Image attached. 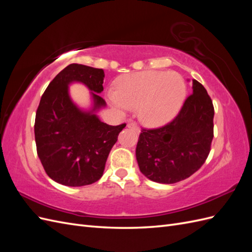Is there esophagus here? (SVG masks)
<instances>
[{
	"mask_svg": "<svg viewBox=\"0 0 252 252\" xmlns=\"http://www.w3.org/2000/svg\"><path fill=\"white\" fill-rule=\"evenodd\" d=\"M127 127L128 128H132V129H134V130L138 132V133H140V128H139V126L136 125L135 123H128L127 124Z\"/></svg>",
	"mask_w": 252,
	"mask_h": 252,
	"instance_id": "obj_1",
	"label": "esophagus"
}]
</instances>
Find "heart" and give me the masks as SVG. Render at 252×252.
Returning <instances> with one entry per match:
<instances>
[{"mask_svg":"<svg viewBox=\"0 0 252 252\" xmlns=\"http://www.w3.org/2000/svg\"><path fill=\"white\" fill-rule=\"evenodd\" d=\"M117 91H108L113 108L121 112L138 107L145 125L158 127L169 122L184 103L186 85L180 74L164 71H143L122 75Z\"/></svg>","mask_w":252,"mask_h":252,"instance_id":"1","label":"heart"}]
</instances>
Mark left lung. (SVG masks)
Listing matches in <instances>:
<instances>
[{
    "instance_id": "left-lung-1",
    "label": "left lung",
    "mask_w": 252,
    "mask_h": 252,
    "mask_svg": "<svg viewBox=\"0 0 252 252\" xmlns=\"http://www.w3.org/2000/svg\"><path fill=\"white\" fill-rule=\"evenodd\" d=\"M193 94L178 116L159 128H143L135 156L141 172L149 180L173 184L199 170L213 139L212 101L201 83L192 81Z\"/></svg>"
}]
</instances>
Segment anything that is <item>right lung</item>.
<instances>
[{"label": "right lung", "mask_w": 252, "mask_h": 252, "mask_svg": "<svg viewBox=\"0 0 252 252\" xmlns=\"http://www.w3.org/2000/svg\"><path fill=\"white\" fill-rule=\"evenodd\" d=\"M104 70L70 64L59 72L41 97L34 122L36 152L45 172L65 186L90 185L101 179L105 164L119 133L126 124L111 126L94 113L106 105ZM72 81L86 85L94 98V108L83 112L71 101L67 86Z\"/></svg>", "instance_id": "right-lung-1"}]
</instances>
